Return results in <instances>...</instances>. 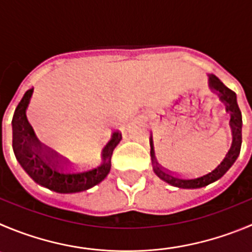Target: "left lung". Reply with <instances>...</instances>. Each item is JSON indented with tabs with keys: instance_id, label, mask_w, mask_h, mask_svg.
I'll use <instances>...</instances> for the list:
<instances>
[{
	"instance_id": "obj_1",
	"label": "left lung",
	"mask_w": 252,
	"mask_h": 252,
	"mask_svg": "<svg viewBox=\"0 0 252 252\" xmlns=\"http://www.w3.org/2000/svg\"><path fill=\"white\" fill-rule=\"evenodd\" d=\"M208 77L210 88L218 92L220 99L225 103L227 113L230 114V145L225 154L215 164H211V165L204 166L200 169H195V170H188L187 173L185 171H182V173L174 171L165 168L164 165H160L158 161H155L154 154H153V152H150L153 171L155 173V175L163 182L173 185V187L183 188V189H197V188L206 187V185L211 184V183L220 179L221 176H224V174L234 165L240 154L241 143H243V134H241L243 117H241V112H240V108L237 105L236 94L231 89L227 88L216 76L208 74ZM152 144L153 139L150 140V145Z\"/></svg>"
}]
</instances>
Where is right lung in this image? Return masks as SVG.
I'll use <instances>...</instances> for the list:
<instances>
[{
	"instance_id": "add662e5",
	"label": "right lung",
	"mask_w": 252,
	"mask_h": 252,
	"mask_svg": "<svg viewBox=\"0 0 252 252\" xmlns=\"http://www.w3.org/2000/svg\"><path fill=\"white\" fill-rule=\"evenodd\" d=\"M27 91L18 103L12 118V149L18 164L37 184L61 194L81 192L99 184L110 171L113 150L122 140V133L114 131L103 147L99 163L92 168H78L41 147L26 119V109L32 95Z\"/></svg>"
}]
</instances>
